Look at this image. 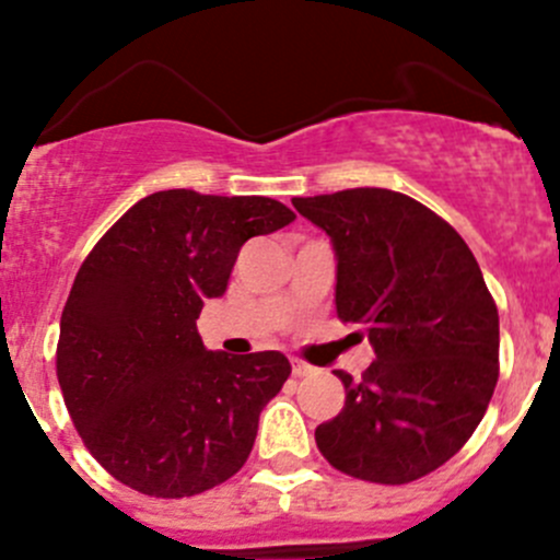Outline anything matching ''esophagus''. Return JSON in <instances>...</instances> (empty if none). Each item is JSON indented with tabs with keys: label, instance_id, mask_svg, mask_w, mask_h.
Returning <instances> with one entry per match:
<instances>
[{
	"label": "esophagus",
	"instance_id": "1",
	"mask_svg": "<svg viewBox=\"0 0 560 560\" xmlns=\"http://www.w3.org/2000/svg\"><path fill=\"white\" fill-rule=\"evenodd\" d=\"M312 371H314L312 365L303 363V360H292V374H295V376H308Z\"/></svg>",
	"mask_w": 560,
	"mask_h": 560
}]
</instances>
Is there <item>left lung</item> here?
Masks as SVG:
<instances>
[{"instance_id":"left-lung-1","label":"left lung","mask_w":560,"mask_h":560,"mask_svg":"<svg viewBox=\"0 0 560 560\" xmlns=\"http://www.w3.org/2000/svg\"><path fill=\"white\" fill-rule=\"evenodd\" d=\"M336 252V312L365 327L363 380L336 371L343 409L316 425L330 466L404 485L436 471L477 431L499 382V312L466 241L393 189L295 197Z\"/></svg>"}]
</instances>
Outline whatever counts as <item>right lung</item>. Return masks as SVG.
I'll use <instances>...</instances> for the list:
<instances>
[{"label": "right lung", "instance_id": "1", "mask_svg": "<svg viewBox=\"0 0 560 560\" xmlns=\"http://www.w3.org/2000/svg\"><path fill=\"white\" fill-rule=\"evenodd\" d=\"M292 219L270 197L154 191L81 265L61 312L56 376L83 444L118 482L184 499L246 463L290 360L211 352L197 319L228 292L241 246Z\"/></svg>", "mask_w": 560, "mask_h": 560}]
</instances>
